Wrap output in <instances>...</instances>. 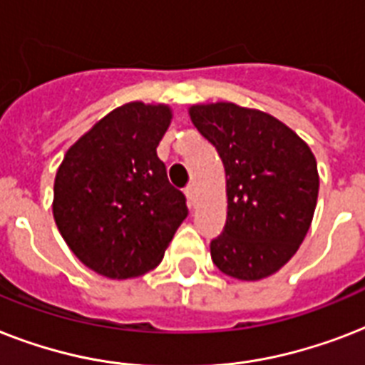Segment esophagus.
Returning <instances> with one entry per match:
<instances>
[{
    "label": "esophagus",
    "mask_w": 365,
    "mask_h": 365,
    "mask_svg": "<svg viewBox=\"0 0 365 365\" xmlns=\"http://www.w3.org/2000/svg\"><path fill=\"white\" fill-rule=\"evenodd\" d=\"M185 197H187L189 206H195V187H193V185L185 187Z\"/></svg>",
    "instance_id": "obj_1"
}]
</instances>
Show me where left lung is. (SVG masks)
<instances>
[{
    "mask_svg": "<svg viewBox=\"0 0 365 365\" xmlns=\"http://www.w3.org/2000/svg\"><path fill=\"white\" fill-rule=\"evenodd\" d=\"M217 149L227 178V220L210 242L214 265L239 280H261L288 263L311 227L318 168L292 128L231 102L189 108Z\"/></svg>",
    "mask_w": 365,
    "mask_h": 365,
    "instance_id": "1",
    "label": "left lung"
}]
</instances>
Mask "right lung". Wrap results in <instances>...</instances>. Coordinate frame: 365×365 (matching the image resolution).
<instances>
[{"label": "right lung", "instance_id": "right-lung-1", "mask_svg": "<svg viewBox=\"0 0 365 365\" xmlns=\"http://www.w3.org/2000/svg\"><path fill=\"white\" fill-rule=\"evenodd\" d=\"M170 119L165 104L121 106L68 149L56 172V227L102 277L125 280L155 269L187 217L185 197L157 157Z\"/></svg>", "mask_w": 365, "mask_h": 365}]
</instances>
